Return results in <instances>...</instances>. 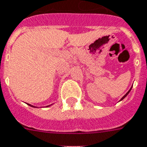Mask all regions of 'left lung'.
<instances>
[{"label": "left lung", "instance_id": "8db88e82", "mask_svg": "<svg viewBox=\"0 0 147 147\" xmlns=\"http://www.w3.org/2000/svg\"><path fill=\"white\" fill-rule=\"evenodd\" d=\"M131 89H132V88H130V90H129V91H128L127 93L125 94V95H124V96H123V97H122V99H121V100H120V101H122V99H124V98H125V97H126V96H127V94H129V92H130V90H131Z\"/></svg>", "mask_w": 147, "mask_h": 147}]
</instances>
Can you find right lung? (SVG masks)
<instances>
[{"label":"right lung","mask_w":147,"mask_h":147,"mask_svg":"<svg viewBox=\"0 0 147 147\" xmlns=\"http://www.w3.org/2000/svg\"><path fill=\"white\" fill-rule=\"evenodd\" d=\"M28 105H30V106H32V107H34L33 105H29V104H28Z\"/></svg>","instance_id":"1"}]
</instances>
